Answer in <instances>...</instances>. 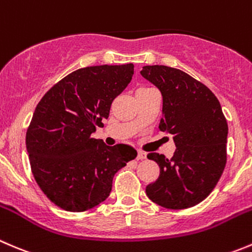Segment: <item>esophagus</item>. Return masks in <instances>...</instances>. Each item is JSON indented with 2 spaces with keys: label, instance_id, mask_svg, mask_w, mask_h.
Masks as SVG:
<instances>
[{
  "label": "esophagus",
  "instance_id": "1",
  "mask_svg": "<svg viewBox=\"0 0 252 252\" xmlns=\"http://www.w3.org/2000/svg\"><path fill=\"white\" fill-rule=\"evenodd\" d=\"M136 158H138V160H144V158H146V153H144V151H138Z\"/></svg>",
  "mask_w": 252,
  "mask_h": 252
}]
</instances>
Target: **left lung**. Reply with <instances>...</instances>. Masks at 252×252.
<instances>
[{"label":"left lung","instance_id":"obj_1","mask_svg":"<svg viewBox=\"0 0 252 252\" xmlns=\"http://www.w3.org/2000/svg\"><path fill=\"white\" fill-rule=\"evenodd\" d=\"M140 75L162 96L158 129L173 136L172 158L150 153L160 176L146 194L168 209L201 203L218 183L226 162L228 123L213 92L186 72L163 65L144 66Z\"/></svg>","mask_w":252,"mask_h":252}]
</instances>
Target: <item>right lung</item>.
Here are the masks:
<instances>
[{
    "label": "right lung",
    "instance_id": "1",
    "mask_svg": "<svg viewBox=\"0 0 252 252\" xmlns=\"http://www.w3.org/2000/svg\"><path fill=\"white\" fill-rule=\"evenodd\" d=\"M134 65L79 69L51 87L34 111L26 145L32 172L44 194L69 212H85L108 198L113 177L136 150L92 138L128 86Z\"/></svg>",
    "mask_w": 252,
    "mask_h": 252
}]
</instances>
